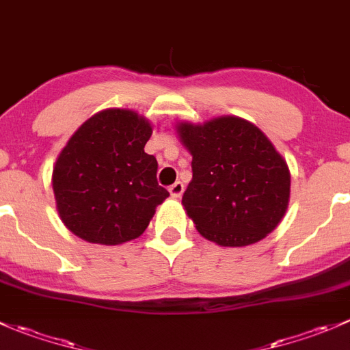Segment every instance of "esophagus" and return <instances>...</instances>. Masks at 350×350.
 I'll use <instances>...</instances> for the list:
<instances>
[{"mask_svg":"<svg viewBox=\"0 0 350 350\" xmlns=\"http://www.w3.org/2000/svg\"><path fill=\"white\" fill-rule=\"evenodd\" d=\"M169 193H171V196L179 198L183 195V193H185V185H183L181 181H176L174 185L169 186Z\"/></svg>","mask_w":350,"mask_h":350,"instance_id":"1","label":"esophagus"}]
</instances>
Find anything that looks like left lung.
<instances>
[{
  "mask_svg": "<svg viewBox=\"0 0 350 350\" xmlns=\"http://www.w3.org/2000/svg\"><path fill=\"white\" fill-rule=\"evenodd\" d=\"M178 133L193 155L183 204L196 230L224 247L250 245L271 234L284 217L291 185L271 140L237 116L179 123Z\"/></svg>",
  "mask_w": 350,
  "mask_h": 350,
  "instance_id": "1",
  "label": "left lung"
}]
</instances>
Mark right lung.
<instances>
[{
  "instance_id": "1",
  "label": "right lung",
  "mask_w": 350,
  "mask_h": 350,
  "mask_svg": "<svg viewBox=\"0 0 350 350\" xmlns=\"http://www.w3.org/2000/svg\"><path fill=\"white\" fill-rule=\"evenodd\" d=\"M152 126L130 109H105L69 139L52 172L66 227L93 243L140 237L155 206L169 196L157 183V161L144 152Z\"/></svg>"
}]
</instances>
